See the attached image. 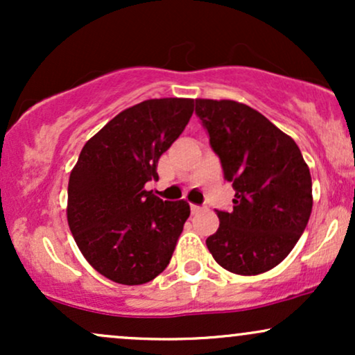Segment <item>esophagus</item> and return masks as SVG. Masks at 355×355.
I'll return each instance as SVG.
<instances>
[{"instance_id": "34e87169", "label": "esophagus", "mask_w": 355, "mask_h": 355, "mask_svg": "<svg viewBox=\"0 0 355 355\" xmlns=\"http://www.w3.org/2000/svg\"><path fill=\"white\" fill-rule=\"evenodd\" d=\"M190 210H191V214H200V211L203 210V207H200V205H190Z\"/></svg>"}]
</instances>
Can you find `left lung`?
<instances>
[{
    "mask_svg": "<svg viewBox=\"0 0 355 355\" xmlns=\"http://www.w3.org/2000/svg\"><path fill=\"white\" fill-rule=\"evenodd\" d=\"M234 210H217L207 239L215 262L239 275L270 270L291 254L312 211V178L299 146L262 113L234 100H195Z\"/></svg>",
    "mask_w": 355,
    "mask_h": 355,
    "instance_id": "left-lung-1",
    "label": "left lung"
}]
</instances>
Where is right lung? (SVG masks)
<instances>
[{
    "label": "right lung",
    "mask_w": 355,
    "mask_h": 355,
    "mask_svg": "<svg viewBox=\"0 0 355 355\" xmlns=\"http://www.w3.org/2000/svg\"><path fill=\"white\" fill-rule=\"evenodd\" d=\"M191 98H155L123 110L81 150L68 182V225L88 263L107 279L141 285L165 270L190 215L185 200L164 202L162 153L182 135Z\"/></svg>",
    "instance_id": "obj_1"
}]
</instances>
